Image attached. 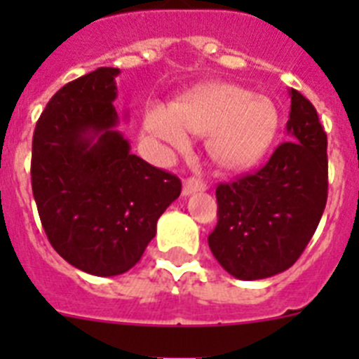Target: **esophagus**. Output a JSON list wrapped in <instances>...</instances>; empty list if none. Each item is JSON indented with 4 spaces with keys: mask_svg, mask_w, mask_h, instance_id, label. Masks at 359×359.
I'll list each match as a JSON object with an SVG mask.
<instances>
[{
    "mask_svg": "<svg viewBox=\"0 0 359 359\" xmlns=\"http://www.w3.org/2000/svg\"><path fill=\"white\" fill-rule=\"evenodd\" d=\"M207 190V185L198 180V177H187L185 182H183V196H192L196 192H205Z\"/></svg>",
    "mask_w": 359,
    "mask_h": 359,
    "instance_id": "1",
    "label": "esophagus"
}]
</instances>
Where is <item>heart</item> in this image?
I'll use <instances>...</instances> for the list:
<instances>
[{"label":"heart","mask_w":359,"mask_h":359,"mask_svg":"<svg viewBox=\"0 0 359 359\" xmlns=\"http://www.w3.org/2000/svg\"><path fill=\"white\" fill-rule=\"evenodd\" d=\"M280 128L277 104L266 95L228 82L196 86L169 109L151 107L144 131L151 138L183 151L187 135L207 136V151L224 170L252 169L273 145Z\"/></svg>","instance_id":"obj_1"}]
</instances>
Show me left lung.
Segmentation results:
<instances>
[{
  "label": "left lung",
  "mask_w": 359,
  "mask_h": 359,
  "mask_svg": "<svg viewBox=\"0 0 359 359\" xmlns=\"http://www.w3.org/2000/svg\"><path fill=\"white\" fill-rule=\"evenodd\" d=\"M290 142L255 174L215 189L217 226L208 246L239 280L286 271L302 255L327 201V135L313 104L290 90Z\"/></svg>",
  "instance_id": "left-lung-1"
}]
</instances>
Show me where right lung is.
<instances>
[{
	"label": "right lung",
	"mask_w": 359,
	"mask_h": 359,
	"mask_svg": "<svg viewBox=\"0 0 359 359\" xmlns=\"http://www.w3.org/2000/svg\"><path fill=\"white\" fill-rule=\"evenodd\" d=\"M118 73L97 68L62 86L32 142V192L50 244L97 277L140 261L160 215L182 194V182L133 154L116 129Z\"/></svg>",
	"instance_id": "1"
}]
</instances>
